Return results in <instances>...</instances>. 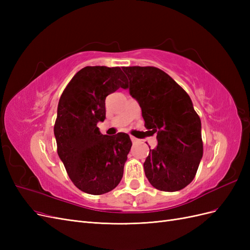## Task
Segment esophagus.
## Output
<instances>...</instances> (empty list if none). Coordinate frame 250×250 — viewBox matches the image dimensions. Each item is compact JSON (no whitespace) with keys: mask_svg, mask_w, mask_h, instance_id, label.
I'll return each mask as SVG.
<instances>
[{"mask_svg":"<svg viewBox=\"0 0 250 250\" xmlns=\"http://www.w3.org/2000/svg\"><path fill=\"white\" fill-rule=\"evenodd\" d=\"M130 139H131V141H132V143H133V144H135V143H138V142H139V140H138L137 138H134V137H130Z\"/></svg>","mask_w":250,"mask_h":250,"instance_id":"esophagus-1","label":"esophagus"}]
</instances>
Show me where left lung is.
<instances>
[{"instance_id": "1", "label": "left lung", "mask_w": 250, "mask_h": 250, "mask_svg": "<svg viewBox=\"0 0 250 250\" xmlns=\"http://www.w3.org/2000/svg\"><path fill=\"white\" fill-rule=\"evenodd\" d=\"M130 95L142 108L145 127L156 133L149 151L146 177L165 192L183 190L192 183L203 154L201 121L190 96L167 73L155 66H124Z\"/></svg>"}]
</instances>
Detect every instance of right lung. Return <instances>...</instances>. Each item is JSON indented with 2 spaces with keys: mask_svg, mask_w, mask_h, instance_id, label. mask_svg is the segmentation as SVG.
<instances>
[{
  "mask_svg": "<svg viewBox=\"0 0 250 250\" xmlns=\"http://www.w3.org/2000/svg\"><path fill=\"white\" fill-rule=\"evenodd\" d=\"M128 83L119 66H85L75 74L60 97L54 134L57 153L72 183L82 192L101 195L123 177L131 148L129 135L101 134L105 99Z\"/></svg>",
  "mask_w": 250,
  "mask_h": 250,
  "instance_id": "obj_1",
  "label": "right lung"
}]
</instances>
